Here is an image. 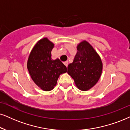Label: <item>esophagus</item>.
<instances>
[{"mask_svg": "<svg viewBox=\"0 0 130 130\" xmlns=\"http://www.w3.org/2000/svg\"><path fill=\"white\" fill-rule=\"evenodd\" d=\"M63 63H64V65H65V66H66L67 67H68V61H65V62H63Z\"/></svg>", "mask_w": 130, "mask_h": 130, "instance_id": "esophagus-1", "label": "esophagus"}]
</instances>
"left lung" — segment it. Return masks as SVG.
Wrapping results in <instances>:
<instances>
[{
  "mask_svg": "<svg viewBox=\"0 0 130 130\" xmlns=\"http://www.w3.org/2000/svg\"><path fill=\"white\" fill-rule=\"evenodd\" d=\"M73 63L68 66V74L74 80L78 89L86 91L94 86L103 71L101 59L93 47L86 40L77 46Z\"/></svg>",
  "mask_w": 130,
  "mask_h": 130,
  "instance_id": "8db88e82",
  "label": "left lung"
}]
</instances>
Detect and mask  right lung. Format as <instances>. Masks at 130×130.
Here are the masks:
<instances>
[{"mask_svg": "<svg viewBox=\"0 0 130 130\" xmlns=\"http://www.w3.org/2000/svg\"><path fill=\"white\" fill-rule=\"evenodd\" d=\"M55 44L47 37L38 41L29 56L27 68L34 83L44 91L53 89L67 67L59 59H52V50Z\"/></svg>", "mask_w": 130, "mask_h": 130, "instance_id": "right-lung-1", "label": "right lung"}]
</instances>
